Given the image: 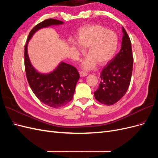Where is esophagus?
I'll return each mask as SVG.
<instances>
[{
  "instance_id": "esophagus-1",
  "label": "esophagus",
  "mask_w": 158,
  "mask_h": 158,
  "mask_svg": "<svg viewBox=\"0 0 158 158\" xmlns=\"http://www.w3.org/2000/svg\"><path fill=\"white\" fill-rule=\"evenodd\" d=\"M79 74H80L81 77H85V76H86L88 75L87 73H86V72H83V71H81V72H80Z\"/></svg>"
}]
</instances>
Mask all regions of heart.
<instances>
[{
    "instance_id": "b5f03b06",
    "label": "heart",
    "mask_w": 158,
    "mask_h": 158,
    "mask_svg": "<svg viewBox=\"0 0 158 158\" xmlns=\"http://www.w3.org/2000/svg\"><path fill=\"white\" fill-rule=\"evenodd\" d=\"M77 40L78 44L73 39H69V43L77 54L83 50L80 45L86 48L89 56L82 64L86 69L93 68L96 63L102 65L110 62L115 56L119 44L117 34L101 25H88L81 27L77 33Z\"/></svg>"
}]
</instances>
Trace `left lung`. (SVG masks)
I'll return each instance as SVG.
<instances>
[{"instance_id":"obj_1","label":"left lung","mask_w":158,"mask_h":158,"mask_svg":"<svg viewBox=\"0 0 158 158\" xmlns=\"http://www.w3.org/2000/svg\"><path fill=\"white\" fill-rule=\"evenodd\" d=\"M122 30L123 36L120 51L103 68L100 85L94 93L95 98L107 106L114 104L125 94L133 72L131 42L123 27Z\"/></svg>"}]
</instances>
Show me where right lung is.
Wrapping results in <instances>:
<instances>
[{"mask_svg":"<svg viewBox=\"0 0 158 158\" xmlns=\"http://www.w3.org/2000/svg\"><path fill=\"white\" fill-rule=\"evenodd\" d=\"M63 23L62 21L52 18L44 20L31 29L25 46V69L29 85L38 99L52 108H60L72 100L79 73L73 65L62 62L52 72L45 74L38 72L29 60L27 44L38 30Z\"/></svg>","mask_w":158,"mask_h":158,"instance_id":"obj_1","label":"right lung"}]
</instances>
